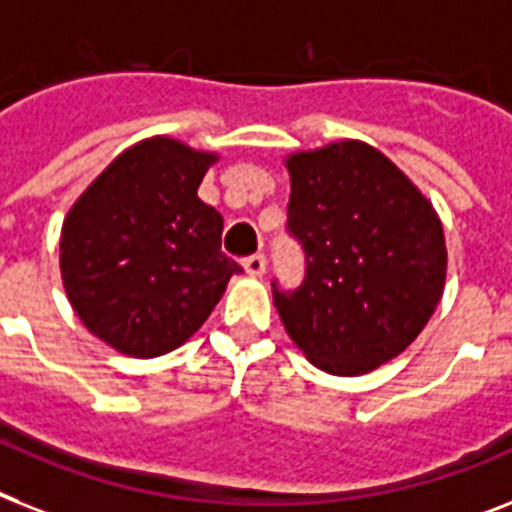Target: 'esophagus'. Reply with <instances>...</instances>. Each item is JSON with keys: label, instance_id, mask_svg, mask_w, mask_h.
<instances>
[{"label": "esophagus", "instance_id": "esophagus-1", "mask_svg": "<svg viewBox=\"0 0 512 512\" xmlns=\"http://www.w3.org/2000/svg\"><path fill=\"white\" fill-rule=\"evenodd\" d=\"M265 265H268V260H265L263 252H257V255H249L247 260H244V270H247L249 276H263Z\"/></svg>", "mask_w": 512, "mask_h": 512}]
</instances>
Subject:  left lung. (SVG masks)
Listing matches in <instances>:
<instances>
[{
	"mask_svg": "<svg viewBox=\"0 0 512 512\" xmlns=\"http://www.w3.org/2000/svg\"><path fill=\"white\" fill-rule=\"evenodd\" d=\"M289 234L305 281L273 305L307 360L360 376L415 342L442 299V220L415 184L363 141H334L286 160Z\"/></svg>",
	"mask_w": 512,
	"mask_h": 512,
	"instance_id": "left-lung-1",
	"label": "left lung"
}]
</instances>
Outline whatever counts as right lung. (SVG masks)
<instances>
[{
	"instance_id": "add662e5",
	"label": "right lung",
	"mask_w": 512,
	"mask_h": 512,
	"mask_svg": "<svg viewBox=\"0 0 512 512\" xmlns=\"http://www.w3.org/2000/svg\"><path fill=\"white\" fill-rule=\"evenodd\" d=\"M213 152L152 136L107 165L62 223L60 270L91 334L131 357L176 350L242 265L220 252L223 218L197 197Z\"/></svg>"
}]
</instances>
